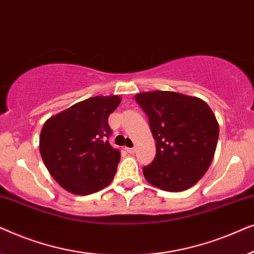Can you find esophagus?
I'll return each mask as SVG.
<instances>
[{"instance_id":"obj_1","label":"esophagus","mask_w":254,"mask_h":254,"mask_svg":"<svg viewBox=\"0 0 254 254\" xmlns=\"http://www.w3.org/2000/svg\"><path fill=\"white\" fill-rule=\"evenodd\" d=\"M126 151L128 152V154H134L135 148H126Z\"/></svg>"}]
</instances>
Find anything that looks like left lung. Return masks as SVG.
Instances as JSON below:
<instances>
[{"label": "left lung", "mask_w": 254, "mask_h": 254, "mask_svg": "<svg viewBox=\"0 0 254 254\" xmlns=\"http://www.w3.org/2000/svg\"><path fill=\"white\" fill-rule=\"evenodd\" d=\"M149 119L156 156L143 166L148 183L168 192H182L201 179L216 150L218 124L202 99L172 91L135 96Z\"/></svg>", "instance_id": "8db88e82"}]
</instances>
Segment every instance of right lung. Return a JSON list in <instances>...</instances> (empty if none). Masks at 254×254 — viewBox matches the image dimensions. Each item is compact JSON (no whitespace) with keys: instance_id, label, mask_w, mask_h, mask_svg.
<instances>
[{"instance_id":"obj_1","label":"right lung","mask_w":254,"mask_h":254,"mask_svg":"<svg viewBox=\"0 0 254 254\" xmlns=\"http://www.w3.org/2000/svg\"><path fill=\"white\" fill-rule=\"evenodd\" d=\"M119 96L91 97L52 117L40 133L41 158L65 190L78 195L98 192L112 182L120 151L111 147L109 116Z\"/></svg>"}]
</instances>
